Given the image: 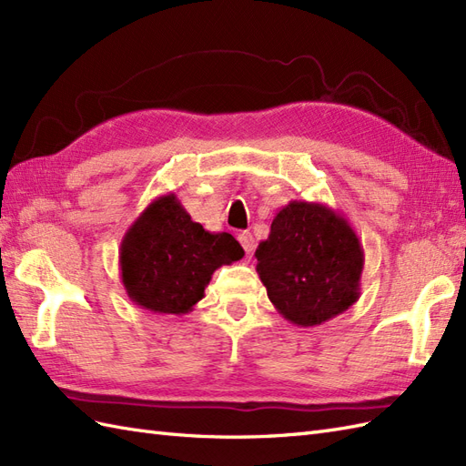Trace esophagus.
Listing matches in <instances>:
<instances>
[{
  "mask_svg": "<svg viewBox=\"0 0 466 466\" xmlns=\"http://www.w3.org/2000/svg\"><path fill=\"white\" fill-rule=\"evenodd\" d=\"M239 243L243 245V248H245V253L247 255H251L253 251H255V237L248 233V231H243V233H239Z\"/></svg>",
  "mask_w": 466,
  "mask_h": 466,
  "instance_id": "esophagus-1",
  "label": "esophagus"
}]
</instances>
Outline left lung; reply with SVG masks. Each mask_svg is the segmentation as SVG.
<instances>
[{
  "label": "left lung",
  "mask_w": 466,
  "mask_h": 466,
  "mask_svg": "<svg viewBox=\"0 0 466 466\" xmlns=\"http://www.w3.org/2000/svg\"><path fill=\"white\" fill-rule=\"evenodd\" d=\"M257 272L282 319L312 328L360 299L364 248L342 213L292 199L279 209L257 251Z\"/></svg>",
  "instance_id": "8db88e82"
}]
</instances>
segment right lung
Listing matches in <instances>:
<instances>
[{
	"mask_svg": "<svg viewBox=\"0 0 466 466\" xmlns=\"http://www.w3.org/2000/svg\"><path fill=\"white\" fill-rule=\"evenodd\" d=\"M243 255L231 233L203 229L169 191L156 198L124 235L120 279L140 309L187 314L206 297L213 272Z\"/></svg>",
	"mask_w": 466,
	"mask_h": 466,
	"instance_id": "add662e5",
	"label": "right lung"
}]
</instances>
